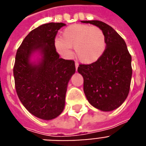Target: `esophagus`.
<instances>
[{"label": "esophagus", "instance_id": "34e87169", "mask_svg": "<svg viewBox=\"0 0 146 146\" xmlns=\"http://www.w3.org/2000/svg\"><path fill=\"white\" fill-rule=\"evenodd\" d=\"M79 66V64L78 62H75V68H76V70L78 69V68Z\"/></svg>", "mask_w": 146, "mask_h": 146}]
</instances>
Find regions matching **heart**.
Here are the masks:
<instances>
[{"label":"heart","mask_w":146,"mask_h":146,"mask_svg":"<svg viewBox=\"0 0 146 146\" xmlns=\"http://www.w3.org/2000/svg\"><path fill=\"white\" fill-rule=\"evenodd\" d=\"M58 52L69 58L73 55L72 47L79 59L84 64H91L104 55L107 40L104 33L98 27L88 24H73L65 28L62 37L55 39Z\"/></svg>","instance_id":"obj_1"}]
</instances>
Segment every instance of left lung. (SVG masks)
<instances>
[{
	"label": "left lung",
	"mask_w": 146,
	"mask_h": 146,
	"mask_svg": "<svg viewBox=\"0 0 146 146\" xmlns=\"http://www.w3.org/2000/svg\"><path fill=\"white\" fill-rule=\"evenodd\" d=\"M99 27L104 33L107 47L99 60L80 65L78 72L83 76L84 92L93 107L112 111L121 106L129 92L132 78V58L123 39L110 26L99 20H83Z\"/></svg>",
	"instance_id": "left-lung-1"
}]
</instances>
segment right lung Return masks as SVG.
Here are the masks:
<instances>
[{"instance_id": "right-lung-1", "label": "right lung", "mask_w": 146, "mask_h": 146, "mask_svg": "<svg viewBox=\"0 0 146 146\" xmlns=\"http://www.w3.org/2000/svg\"><path fill=\"white\" fill-rule=\"evenodd\" d=\"M63 23H48L32 30L16 54L15 88L25 108L39 119L50 120L62 113L68 81L75 73L73 60L59 58L55 46ZM38 54L39 58L33 61Z\"/></svg>"}]
</instances>
